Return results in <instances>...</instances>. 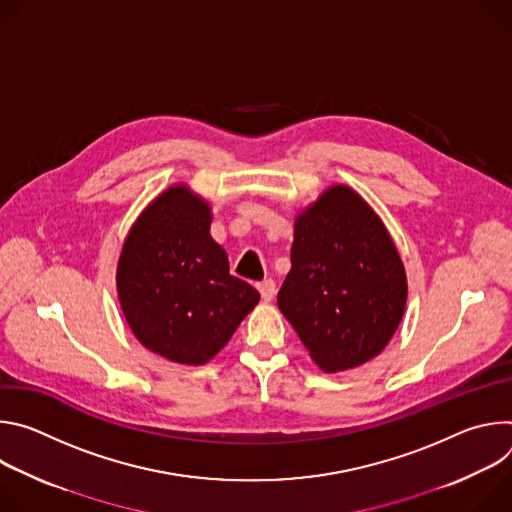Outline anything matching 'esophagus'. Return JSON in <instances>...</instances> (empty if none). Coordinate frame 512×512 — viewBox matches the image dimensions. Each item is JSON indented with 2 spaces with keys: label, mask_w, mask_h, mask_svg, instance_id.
Here are the masks:
<instances>
[{
  "label": "esophagus",
  "mask_w": 512,
  "mask_h": 512,
  "mask_svg": "<svg viewBox=\"0 0 512 512\" xmlns=\"http://www.w3.org/2000/svg\"><path fill=\"white\" fill-rule=\"evenodd\" d=\"M257 289H259V294H261L263 302H271V300L275 298L277 287H275V281H273V279H263V281H259V283H257Z\"/></svg>",
  "instance_id": "esophagus-1"
}]
</instances>
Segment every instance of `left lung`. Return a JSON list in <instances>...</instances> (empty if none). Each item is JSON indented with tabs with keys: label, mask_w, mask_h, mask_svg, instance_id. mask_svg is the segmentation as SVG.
Here are the masks:
<instances>
[{
	"label": "left lung",
	"mask_w": 512,
	"mask_h": 512,
	"mask_svg": "<svg viewBox=\"0 0 512 512\" xmlns=\"http://www.w3.org/2000/svg\"><path fill=\"white\" fill-rule=\"evenodd\" d=\"M407 304V275L381 221L356 190L328 186L296 214L291 269L277 306L324 373L379 356Z\"/></svg>",
	"instance_id": "1"
}]
</instances>
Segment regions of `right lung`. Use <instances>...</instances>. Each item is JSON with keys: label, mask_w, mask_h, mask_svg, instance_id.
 Returning a JSON list of instances; mask_svg holds the SVG:
<instances>
[{"label": "right lung", "mask_w": 512, "mask_h": 512, "mask_svg": "<svg viewBox=\"0 0 512 512\" xmlns=\"http://www.w3.org/2000/svg\"><path fill=\"white\" fill-rule=\"evenodd\" d=\"M212 208L172 184L141 210L117 263V296L133 336L156 354L198 367L221 352L259 291L229 273L210 237Z\"/></svg>", "instance_id": "right-lung-1"}]
</instances>
